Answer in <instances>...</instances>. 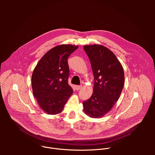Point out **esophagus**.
<instances>
[{
	"label": "esophagus",
	"instance_id": "1",
	"mask_svg": "<svg viewBox=\"0 0 155 155\" xmlns=\"http://www.w3.org/2000/svg\"><path fill=\"white\" fill-rule=\"evenodd\" d=\"M81 87H82L81 85H76V86H75V88L76 90H79Z\"/></svg>",
	"mask_w": 155,
	"mask_h": 155
}]
</instances>
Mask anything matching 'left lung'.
<instances>
[{
	"label": "left lung",
	"instance_id": "1",
	"mask_svg": "<svg viewBox=\"0 0 155 155\" xmlns=\"http://www.w3.org/2000/svg\"><path fill=\"white\" fill-rule=\"evenodd\" d=\"M94 75L93 93L83 101L84 113L101 118L111 110L121 94L124 83L122 65L114 53L100 45H84Z\"/></svg>",
	"mask_w": 155,
	"mask_h": 155
}]
</instances>
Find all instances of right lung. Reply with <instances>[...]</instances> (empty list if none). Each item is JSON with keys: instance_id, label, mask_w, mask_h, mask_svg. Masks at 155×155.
Masks as SVG:
<instances>
[{"instance_id": "obj_1", "label": "right lung", "mask_w": 155, "mask_h": 155, "mask_svg": "<svg viewBox=\"0 0 155 155\" xmlns=\"http://www.w3.org/2000/svg\"><path fill=\"white\" fill-rule=\"evenodd\" d=\"M78 46L61 45L48 51L37 63L32 75L34 97L44 112L56 115L62 111L73 93L68 83V59Z\"/></svg>"}]
</instances>
